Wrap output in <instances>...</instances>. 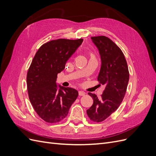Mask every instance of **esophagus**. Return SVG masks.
Segmentation results:
<instances>
[{"mask_svg":"<svg viewBox=\"0 0 156 156\" xmlns=\"http://www.w3.org/2000/svg\"><path fill=\"white\" fill-rule=\"evenodd\" d=\"M79 96H84V95H85V92H83V91L80 90V91H79Z\"/></svg>","mask_w":156,"mask_h":156,"instance_id":"34e87169","label":"esophagus"}]
</instances>
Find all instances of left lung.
I'll use <instances>...</instances> for the list:
<instances>
[{
    "label": "left lung",
    "instance_id": "8db88e82",
    "mask_svg": "<svg viewBox=\"0 0 156 156\" xmlns=\"http://www.w3.org/2000/svg\"><path fill=\"white\" fill-rule=\"evenodd\" d=\"M91 39L98 48L101 59L98 81L106 87L100 98L88 92L94 103L87 113L90 120L101 122L120 105L127 90L129 73L123 52L110 38L99 36L91 37Z\"/></svg>",
    "mask_w": 156,
    "mask_h": 156
}]
</instances>
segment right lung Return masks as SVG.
Returning a JSON list of instances; mask_svg holds the SVG:
<instances>
[{
  "label": "right lung",
  "instance_id": "obj_1",
  "mask_svg": "<svg viewBox=\"0 0 156 156\" xmlns=\"http://www.w3.org/2000/svg\"><path fill=\"white\" fill-rule=\"evenodd\" d=\"M77 40L58 39L42 45L33 58L27 75L29 98L34 111L48 123L64 119L79 93L75 89H57V74L65 68L66 61L82 44Z\"/></svg>",
  "mask_w": 156,
  "mask_h": 156
}]
</instances>
